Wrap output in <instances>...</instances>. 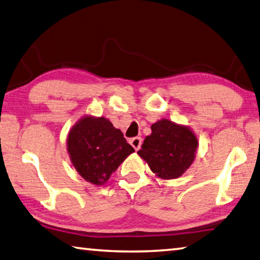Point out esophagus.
<instances>
[{
	"label": "esophagus",
	"instance_id": "34e87169",
	"mask_svg": "<svg viewBox=\"0 0 260 260\" xmlns=\"http://www.w3.org/2000/svg\"><path fill=\"white\" fill-rule=\"evenodd\" d=\"M129 143L136 151H138L141 148V144H142V139H141V138H133V139L129 140Z\"/></svg>",
	"mask_w": 260,
	"mask_h": 260
}]
</instances>
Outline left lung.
<instances>
[{
  "label": "left lung",
  "mask_w": 260,
  "mask_h": 260,
  "mask_svg": "<svg viewBox=\"0 0 260 260\" xmlns=\"http://www.w3.org/2000/svg\"><path fill=\"white\" fill-rule=\"evenodd\" d=\"M198 146L199 141L190 127L162 118L151 126V134L138 154L155 176L168 181L181 177L190 168Z\"/></svg>",
  "instance_id": "obj_1"
}]
</instances>
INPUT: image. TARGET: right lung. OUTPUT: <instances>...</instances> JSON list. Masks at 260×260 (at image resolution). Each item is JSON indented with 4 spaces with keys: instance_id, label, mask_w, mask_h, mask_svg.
<instances>
[{
    "instance_id": "obj_1",
    "label": "right lung",
    "mask_w": 260,
    "mask_h": 260,
    "mask_svg": "<svg viewBox=\"0 0 260 260\" xmlns=\"http://www.w3.org/2000/svg\"><path fill=\"white\" fill-rule=\"evenodd\" d=\"M67 151L74 168L85 181L103 185L135 150L109 119L86 115L69 131Z\"/></svg>"
}]
</instances>
